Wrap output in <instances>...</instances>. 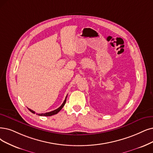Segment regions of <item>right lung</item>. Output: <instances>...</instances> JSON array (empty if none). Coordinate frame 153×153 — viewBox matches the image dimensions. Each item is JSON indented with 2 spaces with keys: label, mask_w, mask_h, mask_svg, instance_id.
<instances>
[{
  "label": "right lung",
  "mask_w": 153,
  "mask_h": 153,
  "mask_svg": "<svg viewBox=\"0 0 153 153\" xmlns=\"http://www.w3.org/2000/svg\"><path fill=\"white\" fill-rule=\"evenodd\" d=\"M66 97H67V96L66 97V98H65V100H64L63 103H62V105H61L59 108H58L57 109L54 110V111H51V112H46V113H45V114H36L38 115H40V116H51V115H54V114H58V113L61 111V110L62 109V108L63 107V106L65 105V103H66ZM28 109L29 110V111H30V112H32V113H33V114H35V112H34V111H33V110H31V109H29V108H28Z\"/></svg>",
  "instance_id": "obj_1"
}]
</instances>
